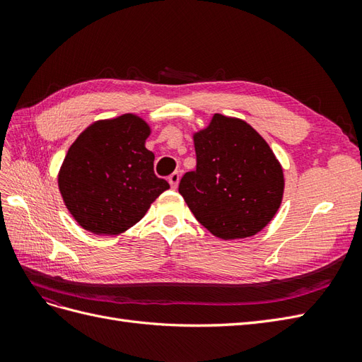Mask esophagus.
I'll return each instance as SVG.
<instances>
[{
  "label": "esophagus",
  "mask_w": 362,
  "mask_h": 362,
  "mask_svg": "<svg viewBox=\"0 0 362 362\" xmlns=\"http://www.w3.org/2000/svg\"><path fill=\"white\" fill-rule=\"evenodd\" d=\"M178 182H180V173H178V172H173V173L170 175V177H169L170 187H172V189H177Z\"/></svg>",
  "instance_id": "1"
}]
</instances>
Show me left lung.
<instances>
[{"label": "left lung", "mask_w": 362, "mask_h": 362, "mask_svg": "<svg viewBox=\"0 0 362 362\" xmlns=\"http://www.w3.org/2000/svg\"><path fill=\"white\" fill-rule=\"evenodd\" d=\"M196 169L180 193L204 228L222 240L255 235L276 214L284 173L273 151L245 120L214 115L194 134Z\"/></svg>", "instance_id": "1"}]
</instances>
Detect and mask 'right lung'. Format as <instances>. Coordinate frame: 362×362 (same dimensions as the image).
Listing matches in <instances>:
<instances>
[{
  "mask_svg": "<svg viewBox=\"0 0 362 362\" xmlns=\"http://www.w3.org/2000/svg\"><path fill=\"white\" fill-rule=\"evenodd\" d=\"M149 133L144 119L122 115L92 124L71 145L59 189L69 213L87 231H127L169 189L154 173V154L145 148Z\"/></svg>",
  "mask_w": 362,
  "mask_h": 362,
  "instance_id": "1",
  "label": "right lung"
}]
</instances>
